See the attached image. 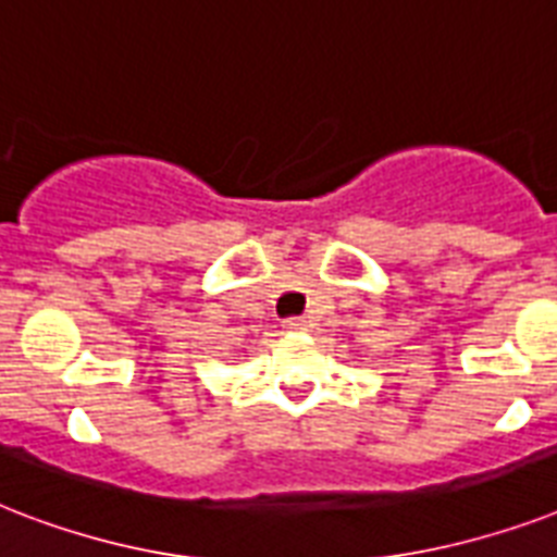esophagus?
<instances>
[{
  "instance_id": "34e87169",
  "label": "esophagus",
  "mask_w": 557,
  "mask_h": 557,
  "mask_svg": "<svg viewBox=\"0 0 557 557\" xmlns=\"http://www.w3.org/2000/svg\"><path fill=\"white\" fill-rule=\"evenodd\" d=\"M283 326H286L288 332H304L306 326H309V321H306V318H288V321L283 323Z\"/></svg>"
}]
</instances>
